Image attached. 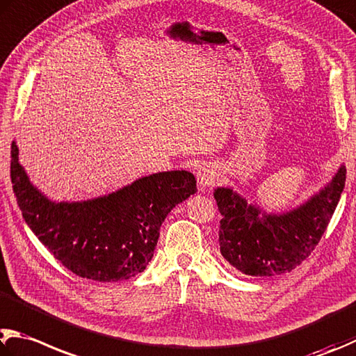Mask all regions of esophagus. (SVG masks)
<instances>
[{"label": "esophagus", "mask_w": 356, "mask_h": 356, "mask_svg": "<svg viewBox=\"0 0 356 356\" xmlns=\"http://www.w3.org/2000/svg\"><path fill=\"white\" fill-rule=\"evenodd\" d=\"M215 177L216 172L213 170V166L205 165L200 166L197 170V182L200 185V188H207V186H211L215 184Z\"/></svg>", "instance_id": "esophagus-1"}]
</instances>
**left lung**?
<instances>
[{"mask_svg": "<svg viewBox=\"0 0 356 356\" xmlns=\"http://www.w3.org/2000/svg\"><path fill=\"white\" fill-rule=\"evenodd\" d=\"M346 185V166L318 195L293 211L266 215L230 188L215 190L219 249L240 273L274 277L289 273L312 255L339 202Z\"/></svg>", "mask_w": 356, "mask_h": 356, "instance_id": "obj_1", "label": "left lung"}]
</instances>
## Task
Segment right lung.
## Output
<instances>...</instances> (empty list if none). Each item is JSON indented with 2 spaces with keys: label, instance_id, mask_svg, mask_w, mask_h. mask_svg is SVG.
I'll return each mask as SVG.
<instances>
[{
  "label": "right lung",
  "instance_id": "right-lung-1",
  "mask_svg": "<svg viewBox=\"0 0 356 356\" xmlns=\"http://www.w3.org/2000/svg\"><path fill=\"white\" fill-rule=\"evenodd\" d=\"M10 180L26 224L71 273L96 282L127 280L152 260L160 225L196 193L188 171L141 177L112 195L83 202H51L29 182L10 149Z\"/></svg>",
  "mask_w": 356,
  "mask_h": 356
}]
</instances>
